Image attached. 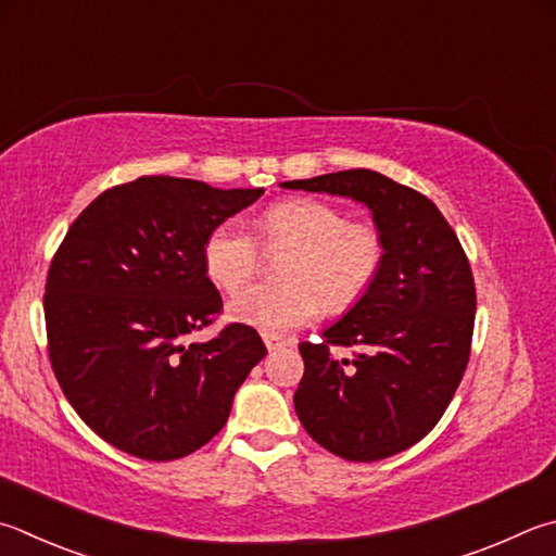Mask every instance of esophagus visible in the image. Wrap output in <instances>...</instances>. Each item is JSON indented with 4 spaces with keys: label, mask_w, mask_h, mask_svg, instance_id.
I'll return each mask as SVG.
<instances>
[{
    "label": "esophagus",
    "mask_w": 556,
    "mask_h": 556,
    "mask_svg": "<svg viewBox=\"0 0 556 556\" xmlns=\"http://www.w3.org/2000/svg\"><path fill=\"white\" fill-rule=\"evenodd\" d=\"M262 340H265L267 350H277V348H291V345H296V340H291V338H281V336H277V332H262Z\"/></svg>",
    "instance_id": "obj_1"
}]
</instances>
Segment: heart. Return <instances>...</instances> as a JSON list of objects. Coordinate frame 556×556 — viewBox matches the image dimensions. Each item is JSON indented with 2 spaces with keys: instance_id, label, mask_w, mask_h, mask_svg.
<instances>
[{
  "instance_id": "heart-1",
  "label": "heart",
  "mask_w": 556,
  "mask_h": 556,
  "mask_svg": "<svg viewBox=\"0 0 556 556\" xmlns=\"http://www.w3.org/2000/svg\"><path fill=\"white\" fill-rule=\"evenodd\" d=\"M269 252L294 248L281 262V285H260L230 301V316L265 332H289L328 311H348L375 287L387 238L375 224L350 220L348 211L320 199H287L257 220ZM257 238L238 220H224L204 240L208 279L228 294L250 285L262 267Z\"/></svg>"
}]
</instances>
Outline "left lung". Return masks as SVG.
Returning a JSON list of instances; mask_svg holds the SVG:
<instances>
[{
  "label": "left lung",
  "instance_id": "left-lung-1",
  "mask_svg": "<svg viewBox=\"0 0 556 556\" xmlns=\"http://www.w3.org/2000/svg\"><path fill=\"white\" fill-rule=\"evenodd\" d=\"M367 204L387 238V262L355 308L301 342L294 393L301 426L348 462L408 450L438 426L471 355L477 287L457 233L432 201L375 169L285 181ZM336 346L353 352L336 358Z\"/></svg>",
  "mask_w": 556,
  "mask_h": 556
}]
</instances>
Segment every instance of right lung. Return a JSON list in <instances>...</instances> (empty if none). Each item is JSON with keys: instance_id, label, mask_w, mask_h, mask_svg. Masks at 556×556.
Masks as SVG:
<instances>
[{"instance_id": "obj_1", "label": "right lung", "mask_w": 556, "mask_h": 556, "mask_svg": "<svg viewBox=\"0 0 556 556\" xmlns=\"http://www.w3.org/2000/svg\"><path fill=\"white\" fill-rule=\"evenodd\" d=\"M265 189L138 177L102 191L63 238L46 277V338L70 406L99 438L148 462L204 447L226 426L250 369L255 328L228 323L204 267V240Z\"/></svg>"}]
</instances>
